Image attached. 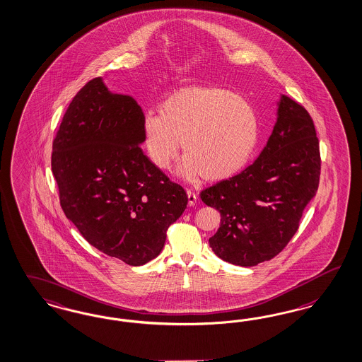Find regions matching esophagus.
<instances>
[{
	"label": "esophagus",
	"instance_id": "obj_1",
	"mask_svg": "<svg viewBox=\"0 0 362 362\" xmlns=\"http://www.w3.org/2000/svg\"><path fill=\"white\" fill-rule=\"evenodd\" d=\"M187 199H188V206H195V203H197V199H198V197H197V194L195 192H192L191 189H187Z\"/></svg>",
	"mask_w": 362,
	"mask_h": 362
}]
</instances>
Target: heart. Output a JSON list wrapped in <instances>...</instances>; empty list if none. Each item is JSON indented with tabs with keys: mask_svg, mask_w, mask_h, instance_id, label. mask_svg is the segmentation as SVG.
Listing matches in <instances>:
<instances>
[{
	"mask_svg": "<svg viewBox=\"0 0 362 362\" xmlns=\"http://www.w3.org/2000/svg\"><path fill=\"white\" fill-rule=\"evenodd\" d=\"M259 117L249 100L222 87H187L163 101L159 115L146 112L143 144L151 162L168 170L180 140L185 158L177 174L218 182L239 173L259 140Z\"/></svg>",
	"mask_w": 362,
	"mask_h": 362,
	"instance_id": "heart-1",
	"label": "heart"
}]
</instances>
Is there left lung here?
Returning a JSON list of instances; mask_svg holds the SVG:
<instances>
[{
    "label": "left lung",
    "instance_id": "obj_1",
    "mask_svg": "<svg viewBox=\"0 0 362 362\" xmlns=\"http://www.w3.org/2000/svg\"><path fill=\"white\" fill-rule=\"evenodd\" d=\"M276 105L274 129L258 159L200 192L203 203L221 212L210 247L243 267L285 249L320 183V144L310 115L285 95Z\"/></svg>",
    "mask_w": 362,
    "mask_h": 362
}]
</instances>
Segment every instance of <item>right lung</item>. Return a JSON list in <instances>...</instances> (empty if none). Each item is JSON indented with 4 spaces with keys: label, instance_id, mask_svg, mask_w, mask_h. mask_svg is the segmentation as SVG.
I'll return each mask as SVG.
<instances>
[{
    "label": "right lung",
    "instance_id": "add662e5",
    "mask_svg": "<svg viewBox=\"0 0 362 362\" xmlns=\"http://www.w3.org/2000/svg\"><path fill=\"white\" fill-rule=\"evenodd\" d=\"M143 116L136 100L96 77L71 101L52 152L66 218L93 247L129 266L160 254L188 202L140 148Z\"/></svg>",
    "mask_w": 362,
    "mask_h": 362
}]
</instances>
